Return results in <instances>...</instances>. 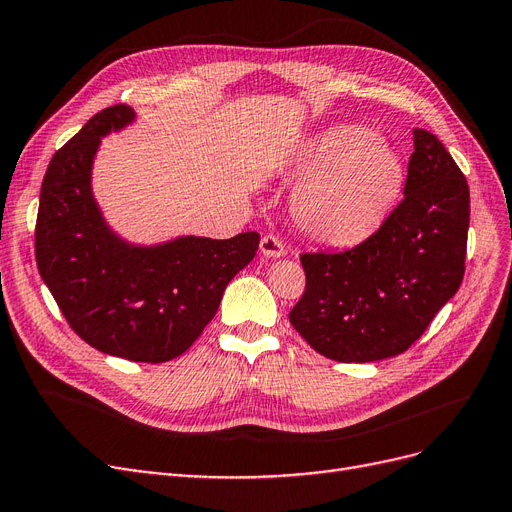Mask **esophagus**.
Segmentation results:
<instances>
[{
    "instance_id": "obj_1",
    "label": "esophagus",
    "mask_w": 512,
    "mask_h": 512,
    "mask_svg": "<svg viewBox=\"0 0 512 512\" xmlns=\"http://www.w3.org/2000/svg\"><path fill=\"white\" fill-rule=\"evenodd\" d=\"M260 252L269 258H279L285 252L283 241L277 235H264L260 239Z\"/></svg>"
}]
</instances>
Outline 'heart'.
<instances>
[{"label":"heart","mask_w":512,"mask_h":512,"mask_svg":"<svg viewBox=\"0 0 512 512\" xmlns=\"http://www.w3.org/2000/svg\"><path fill=\"white\" fill-rule=\"evenodd\" d=\"M313 170L294 193V216L319 241L353 245L370 237L395 206L403 168L386 140L357 126L321 132L302 157Z\"/></svg>","instance_id":"obj_1"}]
</instances>
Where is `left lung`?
Masks as SVG:
<instances>
[{
  "label": "left lung",
  "mask_w": 512,
  "mask_h": 512,
  "mask_svg": "<svg viewBox=\"0 0 512 512\" xmlns=\"http://www.w3.org/2000/svg\"><path fill=\"white\" fill-rule=\"evenodd\" d=\"M470 193L443 142L414 130L403 199L380 229L344 252L300 254L294 330L319 355L367 363L405 353L464 277Z\"/></svg>",
  "instance_id": "left-lung-1"
}]
</instances>
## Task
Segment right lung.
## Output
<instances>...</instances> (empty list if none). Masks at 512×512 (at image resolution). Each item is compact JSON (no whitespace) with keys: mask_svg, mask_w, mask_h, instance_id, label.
Listing matches in <instances>:
<instances>
[{"mask_svg":"<svg viewBox=\"0 0 512 512\" xmlns=\"http://www.w3.org/2000/svg\"><path fill=\"white\" fill-rule=\"evenodd\" d=\"M134 119L128 105L98 111L50 159L35 222V260L71 330L96 351L136 363L185 353L218 311L260 235L180 237L134 248L102 220L90 191L100 136Z\"/></svg>","mask_w":512,"mask_h":512,"instance_id":"1","label":"right lung"}]
</instances>
